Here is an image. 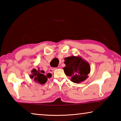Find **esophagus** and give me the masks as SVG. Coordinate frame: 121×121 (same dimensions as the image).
<instances>
[{"label": "esophagus", "instance_id": "1", "mask_svg": "<svg viewBox=\"0 0 121 121\" xmlns=\"http://www.w3.org/2000/svg\"><path fill=\"white\" fill-rule=\"evenodd\" d=\"M57 69V68H54V69H50V70H49V72L51 73H53V72H54L55 70H56Z\"/></svg>", "mask_w": 121, "mask_h": 121}]
</instances>
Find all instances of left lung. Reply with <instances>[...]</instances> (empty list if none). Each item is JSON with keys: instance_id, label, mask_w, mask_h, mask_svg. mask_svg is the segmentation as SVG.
<instances>
[{"instance_id": "1", "label": "left lung", "mask_w": 121, "mask_h": 121, "mask_svg": "<svg viewBox=\"0 0 121 121\" xmlns=\"http://www.w3.org/2000/svg\"><path fill=\"white\" fill-rule=\"evenodd\" d=\"M64 60V73L67 76L71 77V82L79 84L88 78L91 66L87 61L80 56L66 57Z\"/></svg>"}]
</instances>
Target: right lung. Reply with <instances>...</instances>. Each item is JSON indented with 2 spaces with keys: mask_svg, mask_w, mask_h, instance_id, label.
<instances>
[{
  "mask_svg": "<svg viewBox=\"0 0 121 121\" xmlns=\"http://www.w3.org/2000/svg\"><path fill=\"white\" fill-rule=\"evenodd\" d=\"M31 72V74L30 75V78L33 79L36 82L41 85L44 84L47 82L48 79L51 78V73H48L47 76H45L43 74L44 73L43 70H40L39 69L36 70L34 69Z\"/></svg>",
  "mask_w": 121,
  "mask_h": 121,
  "instance_id": "add662e5",
  "label": "right lung"
}]
</instances>
